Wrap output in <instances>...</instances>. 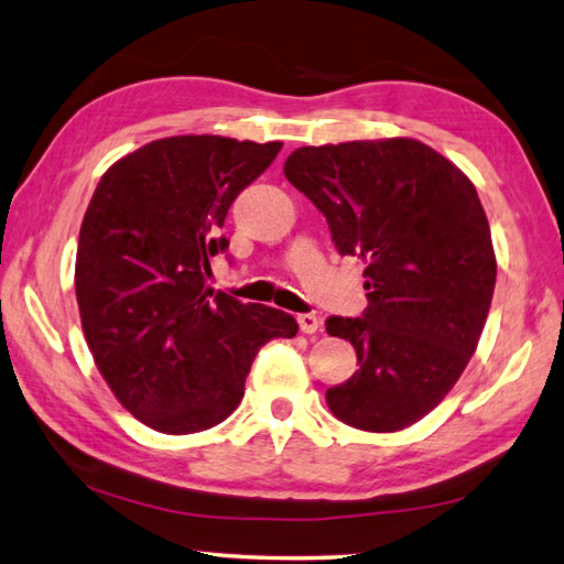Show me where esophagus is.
I'll use <instances>...</instances> for the list:
<instances>
[{"instance_id": "obj_1", "label": "esophagus", "mask_w": 564, "mask_h": 564, "mask_svg": "<svg viewBox=\"0 0 564 564\" xmlns=\"http://www.w3.org/2000/svg\"><path fill=\"white\" fill-rule=\"evenodd\" d=\"M318 326H321V321L313 316V313H301V316H299V328L303 333H316Z\"/></svg>"}]
</instances>
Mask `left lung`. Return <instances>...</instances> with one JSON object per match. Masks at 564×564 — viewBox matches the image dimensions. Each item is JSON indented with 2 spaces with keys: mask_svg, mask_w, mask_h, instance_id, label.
I'll return each instance as SVG.
<instances>
[{
  "mask_svg": "<svg viewBox=\"0 0 564 564\" xmlns=\"http://www.w3.org/2000/svg\"><path fill=\"white\" fill-rule=\"evenodd\" d=\"M283 174L326 216L340 256L366 263L362 318L330 316L358 370L326 390L368 433L417 423L463 376L495 291L492 236L473 181L415 139L301 147Z\"/></svg>",
  "mask_w": 564,
  "mask_h": 564,
  "instance_id": "obj_1",
  "label": "left lung"
}]
</instances>
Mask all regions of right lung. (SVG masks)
Returning <instances> with one entry per match:
<instances>
[{"label":"right lung","instance_id":"1","mask_svg":"<svg viewBox=\"0 0 564 564\" xmlns=\"http://www.w3.org/2000/svg\"><path fill=\"white\" fill-rule=\"evenodd\" d=\"M281 141L169 137L119 159L84 214L74 289L82 328L111 393L166 435L208 431L234 413L256 352L299 323L206 285L228 248L234 198Z\"/></svg>","mask_w":564,"mask_h":564}]
</instances>
